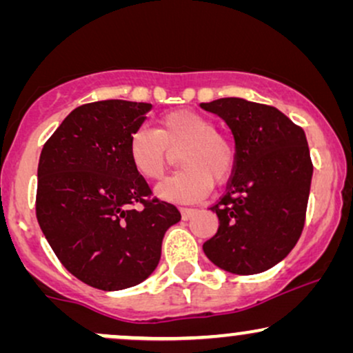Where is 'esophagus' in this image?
I'll use <instances>...</instances> for the list:
<instances>
[{"mask_svg":"<svg viewBox=\"0 0 353 353\" xmlns=\"http://www.w3.org/2000/svg\"><path fill=\"white\" fill-rule=\"evenodd\" d=\"M196 212H197V209H194V208H181L182 219H190Z\"/></svg>","mask_w":353,"mask_h":353,"instance_id":"esophagus-1","label":"esophagus"}]
</instances>
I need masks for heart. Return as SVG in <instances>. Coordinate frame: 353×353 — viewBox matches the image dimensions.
<instances>
[{
  "label": "heart",
  "instance_id": "obj_1",
  "mask_svg": "<svg viewBox=\"0 0 353 353\" xmlns=\"http://www.w3.org/2000/svg\"><path fill=\"white\" fill-rule=\"evenodd\" d=\"M181 171L157 188L165 201H197L214 182H224L234 172L237 149L229 136L219 132L210 117L190 109H176L157 119L156 129L139 128L129 136L128 154L134 171L148 181H159L177 151Z\"/></svg>",
  "mask_w": 353,
  "mask_h": 353
}]
</instances>
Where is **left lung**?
<instances>
[{
	"instance_id": "left-lung-1",
	"label": "left lung",
	"mask_w": 353,
	"mask_h": 353,
	"mask_svg": "<svg viewBox=\"0 0 353 353\" xmlns=\"http://www.w3.org/2000/svg\"><path fill=\"white\" fill-rule=\"evenodd\" d=\"M201 108L228 123L237 149L225 192L210 208L219 229L202 249L228 272H264L294 249L305 224L314 172L305 132L267 104L222 98Z\"/></svg>"
}]
</instances>
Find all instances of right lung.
<instances>
[{
  "label": "right lung",
  "mask_w": 353,
  "mask_h": 353,
  "mask_svg": "<svg viewBox=\"0 0 353 353\" xmlns=\"http://www.w3.org/2000/svg\"><path fill=\"white\" fill-rule=\"evenodd\" d=\"M151 108L123 99L83 104L39 156V228L61 264L94 289L123 290L148 279L165 230L181 221L129 159V136Z\"/></svg>",
  "instance_id": "1"
}]
</instances>
